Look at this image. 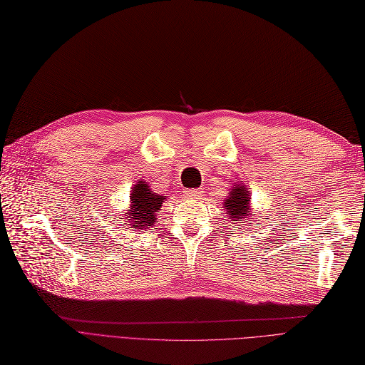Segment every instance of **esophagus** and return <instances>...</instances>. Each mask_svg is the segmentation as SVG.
<instances>
[{
    "label": "esophagus",
    "instance_id": "34e87169",
    "mask_svg": "<svg viewBox=\"0 0 365 365\" xmlns=\"http://www.w3.org/2000/svg\"><path fill=\"white\" fill-rule=\"evenodd\" d=\"M183 195L187 198V200H195L198 197H202V191H194V190H186L183 192Z\"/></svg>",
    "mask_w": 365,
    "mask_h": 365
}]
</instances>
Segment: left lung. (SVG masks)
Returning <instances> with one entry per match:
<instances>
[{
	"instance_id": "8db88e82",
	"label": "left lung",
	"mask_w": 365,
	"mask_h": 365,
	"mask_svg": "<svg viewBox=\"0 0 365 365\" xmlns=\"http://www.w3.org/2000/svg\"><path fill=\"white\" fill-rule=\"evenodd\" d=\"M226 214L230 218L232 225H241L244 220L252 225V218L255 215L250 203V190L245 185H233L229 191V195L222 202Z\"/></svg>"
}]
</instances>
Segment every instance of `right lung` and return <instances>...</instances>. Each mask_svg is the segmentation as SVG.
Returning <instances> with one entry per match:
<instances>
[{"label": "right lung", "instance_id": "right-lung-1", "mask_svg": "<svg viewBox=\"0 0 365 365\" xmlns=\"http://www.w3.org/2000/svg\"><path fill=\"white\" fill-rule=\"evenodd\" d=\"M165 200L167 195L155 192L148 182L139 179L130 190V206L128 210L121 212V217L132 229L153 227L158 220L156 212H159Z\"/></svg>", "mask_w": 365, "mask_h": 365}]
</instances>
